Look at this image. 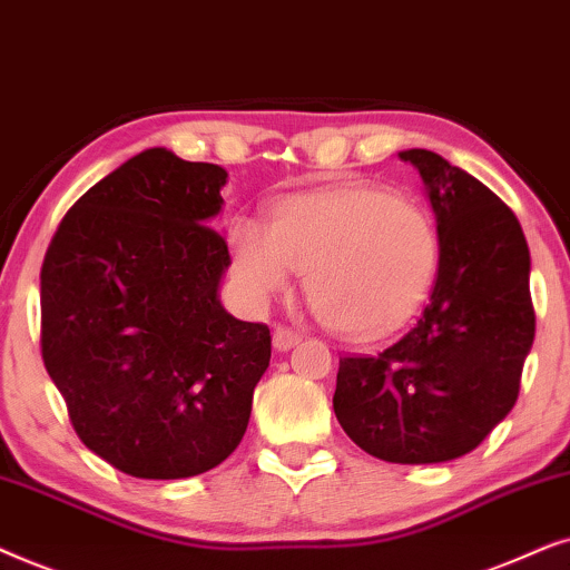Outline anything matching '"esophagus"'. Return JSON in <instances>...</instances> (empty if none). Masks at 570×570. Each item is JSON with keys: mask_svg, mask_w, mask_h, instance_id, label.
Returning a JSON list of instances; mask_svg holds the SVG:
<instances>
[{"mask_svg": "<svg viewBox=\"0 0 570 570\" xmlns=\"http://www.w3.org/2000/svg\"><path fill=\"white\" fill-rule=\"evenodd\" d=\"M299 333L292 331L289 325H278L276 331H273V346L278 348V352H289L294 344H299Z\"/></svg>", "mask_w": 570, "mask_h": 570, "instance_id": "34e87169", "label": "esophagus"}]
</instances>
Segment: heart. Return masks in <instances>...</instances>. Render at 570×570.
Masks as SVG:
<instances>
[{"instance_id": "obj_1", "label": "heart", "mask_w": 570, "mask_h": 570, "mask_svg": "<svg viewBox=\"0 0 570 570\" xmlns=\"http://www.w3.org/2000/svg\"><path fill=\"white\" fill-rule=\"evenodd\" d=\"M234 271L257 299L305 271L309 307L333 331L377 336L414 313L438 271L430 210L381 187L294 195L271 226L242 216L232 226Z\"/></svg>"}]
</instances>
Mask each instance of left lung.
<instances>
[{"instance_id": "8db88e82", "label": "left lung", "mask_w": 570, "mask_h": 570, "mask_svg": "<svg viewBox=\"0 0 570 570\" xmlns=\"http://www.w3.org/2000/svg\"><path fill=\"white\" fill-rule=\"evenodd\" d=\"M399 156L435 210V289L389 348L341 356L333 412L370 456L440 464L474 451L519 399L534 341L532 261L519 218L490 187L432 150Z\"/></svg>"}]
</instances>
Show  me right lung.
<instances>
[{"label":"right lung","mask_w":570,"mask_h":570,"mask_svg":"<svg viewBox=\"0 0 570 570\" xmlns=\"http://www.w3.org/2000/svg\"><path fill=\"white\" fill-rule=\"evenodd\" d=\"M222 166L142 150L67 210L41 265V356L78 438L140 480L208 472L245 435L271 331L226 313Z\"/></svg>","instance_id":"1"}]
</instances>
